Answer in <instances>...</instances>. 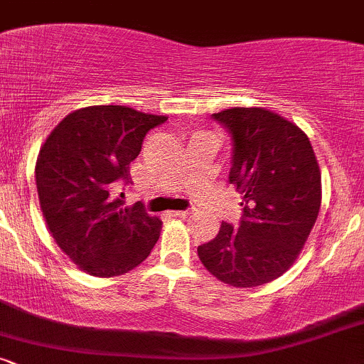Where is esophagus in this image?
Masks as SVG:
<instances>
[{
  "mask_svg": "<svg viewBox=\"0 0 364 364\" xmlns=\"http://www.w3.org/2000/svg\"><path fill=\"white\" fill-rule=\"evenodd\" d=\"M193 212H195V208H186V210H171L169 214L173 217H186V215L193 214Z\"/></svg>",
  "mask_w": 364,
  "mask_h": 364,
  "instance_id": "34e87169",
  "label": "esophagus"
}]
</instances>
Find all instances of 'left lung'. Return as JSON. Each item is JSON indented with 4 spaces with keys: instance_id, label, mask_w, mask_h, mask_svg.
I'll list each match as a JSON object with an SVG mask.
<instances>
[{
    "instance_id": "obj_1",
    "label": "left lung",
    "mask_w": 364,
    "mask_h": 364,
    "mask_svg": "<svg viewBox=\"0 0 364 364\" xmlns=\"http://www.w3.org/2000/svg\"><path fill=\"white\" fill-rule=\"evenodd\" d=\"M228 128L232 154L229 183L243 193L235 228L198 246V258L219 281L255 287L281 277L310 236L321 203L318 162L306 133L260 107L212 114Z\"/></svg>"
}]
</instances>
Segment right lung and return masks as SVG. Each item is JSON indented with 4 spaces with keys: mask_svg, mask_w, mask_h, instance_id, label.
I'll list each match as a JSON object with an SVG mask.
<instances>
[{
    "mask_svg": "<svg viewBox=\"0 0 364 364\" xmlns=\"http://www.w3.org/2000/svg\"><path fill=\"white\" fill-rule=\"evenodd\" d=\"M166 121L127 106H90L66 116L44 141L36 164L41 210L58 246L87 274H127L157 243L161 220L140 202L124 207L114 188L132 181L129 162Z\"/></svg>",
    "mask_w": 364,
    "mask_h": 364,
    "instance_id": "add662e5",
    "label": "right lung"
}]
</instances>
